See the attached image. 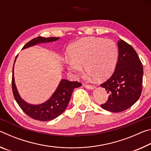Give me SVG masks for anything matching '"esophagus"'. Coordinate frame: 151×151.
I'll list each match as a JSON object with an SVG mask.
<instances>
[{"instance_id":"obj_1","label":"esophagus","mask_w":151,"mask_h":151,"mask_svg":"<svg viewBox=\"0 0 151 151\" xmlns=\"http://www.w3.org/2000/svg\"><path fill=\"white\" fill-rule=\"evenodd\" d=\"M85 86L88 89H93L94 88V86H93V85H86V84H85Z\"/></svg>"}]
</instances>
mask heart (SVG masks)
Returning a JSON list of instances; mask_svg holds the SVG:
<instances>
[{"label":"heart","instance_id":"1","mask_svg":"<svg viewBox=\"0 0 151 151\" xmlns=\"http://www.w3.org/2000/svg\"><path fill=\"white\" fill-rule=\"evenodd\" d=\"M66 67L79 74L84 66L86 73L97 81L111 75L115 67L118 49L112 40L87 37L71 44L67 49Z\"/></svg>","mask_w":151,"mask_h":151}]
</instances>
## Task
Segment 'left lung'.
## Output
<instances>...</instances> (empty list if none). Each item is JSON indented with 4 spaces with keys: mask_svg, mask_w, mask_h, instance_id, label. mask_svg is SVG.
<instances>
[{
    "mask_svg": "<svg viewBox=\"0 0 151 151\" xmlns=\"http://www.w3.org/2000/svg\"><path fill=\"white\" fill-rule=\"evenodd\" d=\"M119 57L115 70L100 86L109 93L108 100L101 106L104 110L119 112L136 103L142 93L143 67L137 53L123 40L118 42Z\"/></svg>",
    "mask_w": 151,
    "mask_h": 151,
    "instance_id": "obj_1",
    "label": "left lung"
}]
</instances>
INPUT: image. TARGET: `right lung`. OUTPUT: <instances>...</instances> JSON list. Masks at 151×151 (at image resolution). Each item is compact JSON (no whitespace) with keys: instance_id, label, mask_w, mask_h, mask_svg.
Wrapping results in <instances>:
<instances>
[{"instance_id":"add662e5","label":"right lung","mask_w":151,"mask_h":151,"mask_svg":"<svg viewBox=\"0 0 151 151\" xmlns=\"http://www.w3.org/2000/svg\"><path fill=\"white\" fill-rule=\"evenodd\" d=\"M58 39V38L57 37L45 38L38 37L28 42L24 46L22 49L35 45L36 44H39V43L55 41ZM17 57V56L16 58ZM82 84L78 81H69L66 79H63L60 81L57 89L49 100L39 105H32V104H28L20 98L14 83V73L12 70V88L15 100L25 114L30 118L37 120V121H51L60 115L65 111L68 106L74 88L79 87Z\"/></svg>"}]
</instances>
